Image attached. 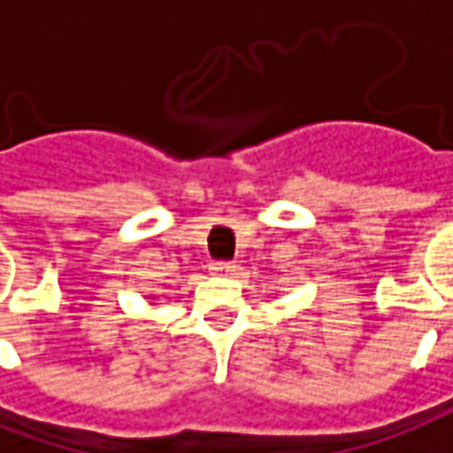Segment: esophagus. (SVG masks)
<instances>
[{
  "label": "esophagus",
  "mask_w": 453,
  "mask_h": 453,
  "mask_svg": "<svg viewBox=\"0 0 453 453\" xmlns=\"http://www.w3.org/2000/svg\"><path fill=\"white\" fill-rule=\"evenodd\" d=\"M211 271L218 275H230L235 273V263H230V260H218V263H211Z\"/></svg>",
  "instance_id": "1"
}]
</instances>
